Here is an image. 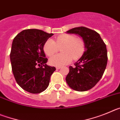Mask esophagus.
<instances>
[{
  "mask_svg": "<svg viewBox=\"0 0 120 120\" xmlns=\"http://www.w3.org/2000/svg\"><path fill=\"white\" fill-rule=\"evenodd\" d=\"M61 68V67H56V68L57 70H59L60 68Z\"/></svg>",
  "mask_w": 120,
  "mask_h": 120,
  "instance_id": "obj_1",
  "label": "esophagus"
}]
</instances>
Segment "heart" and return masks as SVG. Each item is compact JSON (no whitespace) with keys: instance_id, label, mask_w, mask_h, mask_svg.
<instances>
[{"instance_id":"b5f03b06","label":"heart","mask_w":120,"mask_h":120,"mask_svg":"<svg viewBox=\"0 0 120 120\" xmlns=\"http://www.w3.org/2000/svg\"><path fill=\"white\" fill-rule=\"evenodd\" d=\"M62 48V54L54 55L50 59V64L56 67H61L70 63L72 59L79 58L85 49L84 41L81 38H76L73 34H63L56 38L55 41L49 38L44 45V51L48 56H52L58 52L59 47Z\"/></svg>"}]
</instances>
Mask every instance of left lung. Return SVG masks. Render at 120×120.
I'll list each match as a JSON object with an SVG mask.
<instances>
[{"label": "left lung", "mask_w": 120, "mask_h": 120, "mask_svg": "<svg viewBox=\"0 0 120 120\" xmlns=\"http://www.w3.org/2000/svg\"><path fill=\"white\" fill-rule=\"evenodd\" d=\"M67 32L80 36L84 41L85 49L75 64V67H69L65 80L75 91H88L98 83L105 70L108 62L106 46L97 32L87 27H75Z\"/></svg>", "instance_id": "1"}]
</instances>
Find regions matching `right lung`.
Wrapping results in <instances>:
<instances>
[{
	"label": "right lung",
	"mask_w": 120,
	"mask_h": 120,
	"mask_svg": "<svg viewBox=\"0 0 120 120\" xmlns=\"http://www.w3.org/2000/svg\"><path fill=\"white\" fill-rule=\"evenodd\" d=\"M37 29H25L14 38L10 53L12 71L21 88L38 94L48 87L55 67L46 64L44 45L53 35Z\"/></svg>",
	"instance_id": "1"
}]
</instances>
